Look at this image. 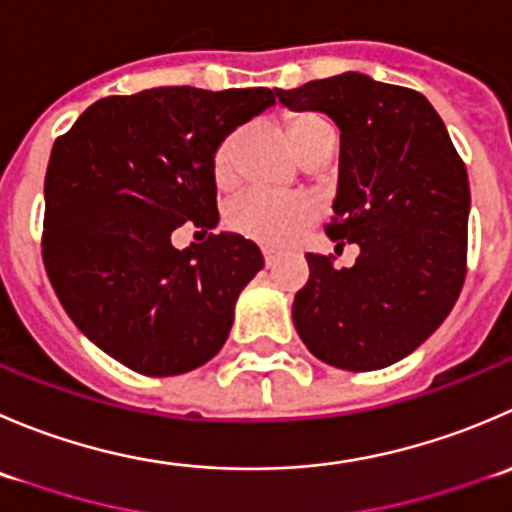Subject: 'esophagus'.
Returning a JSON list of instances; mask_svg holds the SVG:
<instances>
[{"label":"esophagus","mask_w":512,"mask_h":512,"mask_svg":"<svg viewBox=\"0 0 512 512\" xmlns=\"http://www.w3.org/2000/svg\"><path fill=\"white\" fill-rule=\"evenodd\" d=\"M262 257H265V265L267 267H272V265H275V260H277V252L275 250H272V247H262Z\"/></svg>","instance_id":"1"}]
</instances>
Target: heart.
<instances>
[{
	"mask_svg": "<svg viewBox=\"0 0 512 512\" xmlns=\"http://www.w3.org/2000/svg\"><path fill=\"white\" fill-rule=\"evenodd\" d=\"M287 137L297 157L305 155L320 137L330 135L332 124L317 112H295L285 122ZM237 135H227L212 157V175L220 187H227L235 175ZM312 220V205L300 195H272L250 190L227 207V225L247 240L267 247L287 245L307 222Z\"/></svg>",
	"mask_w": 512,
	"mask_h": 512,
	"instance_id": "b5f03b06",
	"label": "heart"
}]
</instances>
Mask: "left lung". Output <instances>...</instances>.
<instances>
[{
  "label": "left lung",
  "mask_w": 512,
  "mask_h": 512,
  "mask_svg": "<svg viewBox=\"0 0 512 512\" xmlns=\"http://www.w3.org/2000/svg\"><path fill=\"white\" fill-rule=\"evenodd\" d=\"M290 109L340 127L335 217L325 225L355 265L305 255L310 277L292 302L297 335L317 360L380 370L423 345L453 310L468 272V172L443 119L420 92L357 72L275 89Z\"/></svg>",
  "instance_id": "1"
}]
</instances>
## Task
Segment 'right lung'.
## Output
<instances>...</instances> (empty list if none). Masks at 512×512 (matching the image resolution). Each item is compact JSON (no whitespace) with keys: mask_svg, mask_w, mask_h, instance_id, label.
Masks as SVG:
<instances>
[{"mask_svg":"<svg viewBox=\"0 0 512 512\" xmlns=\"http://www.w3.org/2000/svg\"><path fill=\"white\" fill-rule=\"evenodd\" d=\"M275 104L267 87H155L114 94L57 137L44 177L42 257L74 325L109 357L150 377L220 352L242 287L262 270L242 235L185 251L171 232L220 220L212 157L235 127Z\"/></svg>","mask_w":512,"mask_h":512,"instance_id":"1","label":"right lung"}]
</instances>
